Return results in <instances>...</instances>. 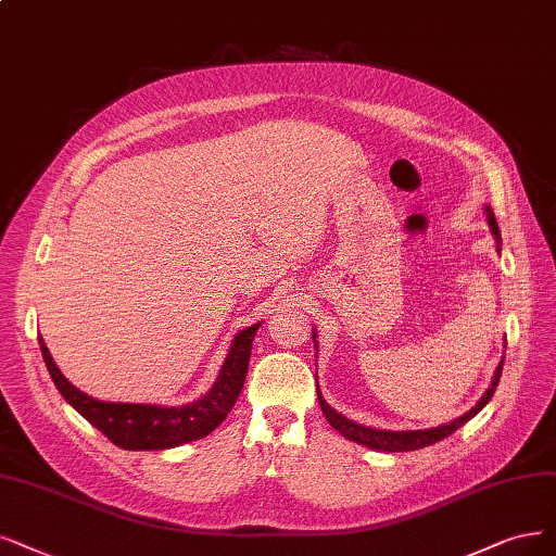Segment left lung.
<instances>
[{
    "mask_svg": "<svg viewBox=\"0 0 556 556\" xmlns=\"http://www.w3.org/2000/svg\"><path fill=\"white\" fill-rule=\"evenodd\" d=\"M488 211V222H490V229L492 233H495V238L500 240V224L495 219V215H492L490 208ZM502 368H504V359L500 362L497 371H495V378H492L488 392L481 396V401L477 403V407H471L469 413H465L463 417H458L456 421L451 424H444V426H438V428H428V430H376V428H366L362 424H355L351 419H345L343 415L334 413V409L325 403V399L320 396V389H316L318 392V403H320V409L325 419L330 421L332 428H337L339 433L348 440H353L357 444H364V446H371V448H378V451H387V454H396V451H415V448H424V446H430L435 444L444 438H448L451 433H456V430L467 424L471 417L479 415L481 409L485 407V403L492 399V394H495V389L500 384V378H502Z\"/></svg>",
    "mask_w": 556,
    "mask_h": 556,
    "instance_id": "left-lung-1",
    "label": "left lung"
}]
</instances>
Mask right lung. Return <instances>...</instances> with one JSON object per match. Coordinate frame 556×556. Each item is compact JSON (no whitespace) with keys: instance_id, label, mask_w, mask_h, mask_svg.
Returning <instances> with one entry per match:
<instances>
[{"instance_id":"add662e5","label":"right lung","mask_w":556,"mask_h":556,"mask_svg":"<svg viewBox=\"0 0 556 556\" xmlns=\"http://www.w3.org/2000/svg\"><path fill=\"white\" fill-rule=\"evenodd\" d=\"M256 330L258 325H252L233 339L229 357H226L219 378L211 392L203 399L180 407L96 401L87 394H81L77 387H73L64 376H61L46 341L38 337V343L61 396H64L81 417L93 424L102 435L121 448L153 451L172 448L185 442L205 438L226 419V415L231 413L236 399L242 392Z\"/></svg>"}]
</instances>
